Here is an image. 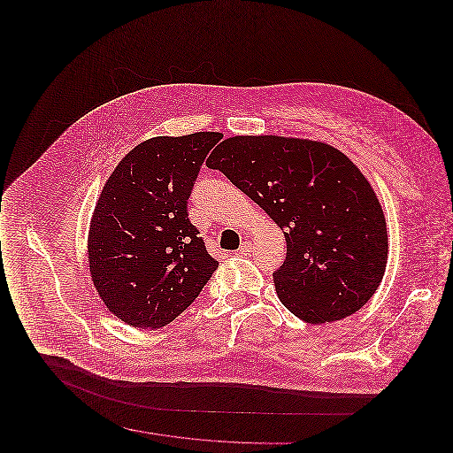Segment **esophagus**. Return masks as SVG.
Returning <instances> with one entry per match:
<instances>
[{"label":"esophagus","mask_w":453,"mask_h":453,"mask_svg":"<svg viewBox=\"0 0 453 453\" xmlns=\"http://www.w3.org/2000/svg\"><path fill=\"white\" fill-rule=\"evenodd\" d=\"M251 250H253V248H251V242H250V241H244V242L239 246L237 253L242 255V257H248V255L251 253Z\"/></svg>","instance_id":"esophagus-1"}]
</instances>
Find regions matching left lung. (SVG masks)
Instances as JSON below:
<instances>
[{"instance_id": "left-lung-1", "label": "left lung", "mask_w": 453, "mask_h": 453, "mask_svg": "<svg viewBox=\"0 0 453 453\" xmlns=\"http://www.w3.org/2000/svg\"><path fill=\"white\" fill-rule=\"evenodd\" d=\"M207 168L224 173L275 220L287 257L273 281L281 303L302 321H340L365 305L388 263L379 198L343 152L318 141L236 135Z\"/></svg>"}]
</instances>
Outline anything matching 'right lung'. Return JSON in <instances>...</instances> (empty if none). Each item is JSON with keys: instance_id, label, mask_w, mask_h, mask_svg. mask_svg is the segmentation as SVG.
Segmentation results:
<instances>
[{"instance_id": "obj_1", "label": "right lung", "mask_w": 453, "mask_h": 453, "mask_svg": "<svg viewBox=\"0 0 453 453\" xmlns=\"http://www.w3.org/2000/svg\"><path fill=\"white\" fill-rule=\"evenodd\" d=\"M219 132L152 137L119 163L88 234L93 285L134 327H163L198 297L219 266L188 219V196Z\"/></svg>"}]
</instances>
